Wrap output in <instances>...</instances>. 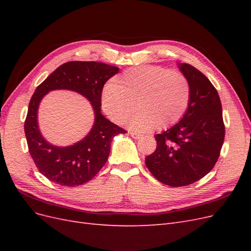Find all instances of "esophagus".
Listing matches in <instances>:
<instances>
[{"label": "esophagus", "instance_id": "obj_1", "mask_svg": "<svg viewBox=\"0 0 251 251\" xmlns=\"http://www.w3.org/2000/svg\"><path fill=\"white\" fill-rule=\"evenodd\" d=\"M130 135L132 136V137L134 138V139H139V138H141V134H138V133H136V132H130Z\"/></svg>", "mask_w": 251, "mask_h": 251}]
</instances>
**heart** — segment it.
<instances>
[{
	"label": "heart",
	"mask_w": 251,
	"mask_h": 251,
	"mask_svg": "<svg viewBox=\"0 0 251 251\" xmlns=\"http://www.w3.org/2000/svg\"><path fill=\"white\" fill-rule=\"evenodd\" d=\"M191 98V86L184 74L157 66L127 69L104 89L102 107L116 123L128 120L135 131L170 126L184 115Z\"/></svg>",
	"instance_id": "b5f03b06"
}]
</instances>
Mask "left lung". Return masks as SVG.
<instances>
[{
  "instance_id": "1",
  "label": "left lung",
  "mask_w": 251,
  "mask_h": 251,
  "mask_svg": "<svg viewBox=\"0 0 251 251\" xmlns=\"http://www.w3.org/2000/svg\"><path fill=\"white\" fill-rule=\"evenodd\" d=\"M178 67L191 86L187 110L178 124L155 136L156 151L146 158L151 175L173 187L192 184L214 169L225 137L216 88L192 65Z\"/></svg>"
}]
</instances>
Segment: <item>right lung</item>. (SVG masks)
Returning a JSON list of instances; mask_svg holds the SVG:
<instances>
[{
    "instance_id": "1",
    "label": "right lung",
    "mask_w": 251,
    "mask_h": 251,
    "mask_svg": "<svg viewBox=\"0 0 251 251\" xmlns=\"http://www.w3.org/2000/svg\"><path fill=\"white\" fill-rule=\"evenodd\" d=\"M117 67L97 62H68L59 66L35 89L29 102L25 135L29 153L37 170L62 186H78L101 170L110 155L111 142L126 131L105 118L101 112L104 83L117 74ZM52 89H70L85 96L93 105L95 125L86 137L69 147H56L43 137L37 124L41 98Z\"/></svg>"
}]
</instances>
